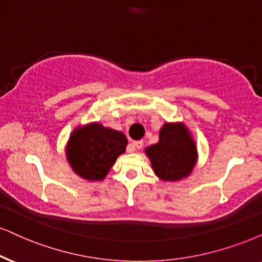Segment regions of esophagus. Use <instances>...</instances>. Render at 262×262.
<instances>
[{
  "label": "esophagus",
  "mask_w": 262,
  "mask_h": 262,
  "mask_svg": "<svg viewBox=\"0 0 262 262\" xmlns=\"http://www.w3.org/2000/svg\"><path fill=\"white\" fill-rule=\"evenodd\" d=\"M142 140H138V141H133L132 142V146H133L134 148H141L142 147Z\"/></svg>",
  "instance_id": "obj_1"
}]
</instances>
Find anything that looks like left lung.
<instances>
[{
	"label": "left lung",
	"instance_id": "left-lung-1",
	"mask_svg": "<svg viewBox=\"0 0 262 262\" xmlns=\"http://www.w3.org/2000/svg\"><path fill=\"white\" fill-rule=\"evenodd\" d=\"M145 154L155 174L169 183L187 178L198 160L196 142L183 122L164 123L160 129V140L145 148Z\"/></svg>",
	"mask_w": 262,
	"mask_h": 262
}]
</instances>
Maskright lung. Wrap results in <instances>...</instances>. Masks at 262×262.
Wrapping results in <instances>:
<instances>
[{"label":"right lung","mask_w":262,"mask_h":262,"mask_svg":"<svg viewBox=\"0 0 262 262\" xmlns=\"http://www.w3.org/2000/svg\"><path fill=\"white\" fill-rule=\"evenodd\" d=\"M128 140L122 132L93 122L72 130L65 146L66 160L79 178L104 180L118 156L125 152Z\"/></svg>","instance_id":"obj_1"}]
</instances>
